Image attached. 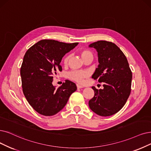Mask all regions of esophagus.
<instances>
[{
    "label": "esophagus",
    "instance_id": "esophagus-1",
    "mask_svg": "<svg viewBox=\"0 0 151 151\" xmlns=\"http://www.w3.org/2000/svg\"><path fill=\"white\" fill-rule=\"evenodd\" d=\"M77 88H83V86H82V85H80V84H77Z\"/></svg>",
    "mask_w": 151,
    "mask_h": 151
}]
</instances>
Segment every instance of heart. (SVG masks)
<instances>
[{
  "mask_svg": "<svg viewBox=\"0 0 151 151\" xmlns=\"http://www.w3.org/2000/svg\"><path fill=\"white\" fill-rule=\"evenodd\" d=\"M80 54L83 59H86L89 56H92L91 52L87 50H82L80 51ZM69 60V56H66L64 59V63L67 64ZM87 76V74L86 71L83 70H72L68 74V77L70 79L75 81L77 82L82 83L84 79Z\"/></svg>",
  "mask_w": 151,
  "mask_h": 151,
  "instance_id": "b5f03b06",
  "label": "heart"
}]
</instances>
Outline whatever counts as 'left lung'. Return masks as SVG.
I'll use <instances>...</instances> for the list:
<instances>
[{
  "label": "left lung",
  "mask_w": 151,
  "mask_h": 151,
  "mask_svg": "<svg viewBox=\"0 0 151 151\" xmlns=\"http://www.w3.org/2000/svg\"><path fill=\"white\" fill-rule=\"evenodd\" d=\"M88 47L96 50L99 63L92 78L104 82L103 89L92 87L95 94L89 107L100 116L113 115L123 107L130 95L132 72L128 60L111 42L98 41Z\"/></svg>",
  "instance_id": "obj_1"
}]
</instances>
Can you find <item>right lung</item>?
Returning a JSON list of instances; mask_svg holds the SVG:
<instances>
[{
  "label": "right lung",
  "instance_id": "obj_1",
  "mask_svg": "<svg viewBox=\"0 0 151 151\" xmlns=\"http://www.w3.org/2000/svg\"><path fill=\"white\" fill-rule=\"evenodd\" d=\"M78 44L43 40L29 47L24 56L20 69L23 92L29 105L42 115L59 112L77 90L76 83L69 80L59 87L52 81L56 71L62 70L63 56Z\"/></svg>",
  "mask_w": 151,
  "mask_h": 151
}]
</instances>
